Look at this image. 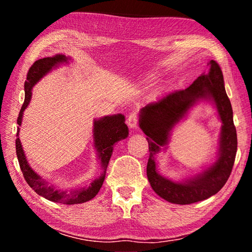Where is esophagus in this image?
<instances>
[{
  "label": "esophagus",
  "mask_w": 252,
  "mask_h": 252,
  "mask_svg": "<svg viewBox=\"0 0 252 252\" xmlns=\"http://www.w3.org/2000/svg\"><path fill=\"white\" fill-rule=\"evenodd\" d=\"M138 121H139V117H138V114H136L135 112L130 113L129 117H127V119H126L127 126H129L130 127H132V129H134V127H136V126H138Z\"/></svg>",
  "instance_id": "esophagus-1"
}]
</instances>
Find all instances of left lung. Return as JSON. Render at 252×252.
Returning <instances> with one entry per match:
<instances>
[{
  "label": "left lung",
  "instance_id": "1",
  "mask_svg": "<svg viewBox=\"0 0 252 252\" xmlns=\"http://www.w3.org/2000/svg\"><path fill=\"white\" fill-rule=\"evenodd\" d=\"M208 73L200 75L189 88L165 94L147 104L140 114V127L148 138L149 160L147 176L155 192L176 204L202 201L219 192L232 171L237 153V131L233 113L225 93L223 74L216 61L209 62ZM212 98L219 110L223 129L220 158L198 176L183 183H174L160 176L155 168V155L168 141L169 131L198 100Z\"/></svg>",
  "mask_w": 252,
  "mask_h": 252
}]
</instances>
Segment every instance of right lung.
Segmentation results:
<instances>
[{"label": "right lung", "instance_id": "obj_1", "mask_svg": "<svg viewBox=\"0 0 252 252\" xmlns=\"http://www.w3.org/2000/svg\"><path fill=\"white\" fill-rule=\"evenodd\" d=\"M67 58L63 54H58L52 58H44L35 61L32 66L29 69L27 74V81L24 82V91L25 99L24 103L21 108V111L18 117V125L21 126L22 123L23 111L27 109L30 103L32 95V88L37 81H40L43 76L52 70V67L57 66L62 62H66ZM20 127H18V138L15 140L16 147V156H18L19 164L21 171L28 185L35 191L37 194L50 200L53 202L64 203V204H78L87 202L95 197L99 192L102 185H103L105 171L108 168L110 158L112 156L113 146L118 141L126 139L129 134V130L125 123V116L117 114V116H110L94 121V129H93V138H94V147L97 151V157L101 162V167L103 169L101 176L95 179L88 188L74 190H61L52 185H48L44 179H42L39 174H36L30 167L27 158H25L24 151L21 146V141L19 138Z\"/></svg>", "mask_w": 252, "mask_h": 252}]
</instances>
